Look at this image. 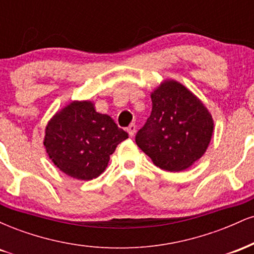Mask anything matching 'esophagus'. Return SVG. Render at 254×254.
Returning <instances> with one entry per match:
<instances>
[{
  "mask_svg": "<svg viewBox=\"0 0 254 254\" xmlns=\"http://www.w3.org/2000/svg\"><path fill=\"white\" fill-rule=\"evenodd\" d=\"M127 133H129V135L132 137L136 133V125L135 124H131L130 127L127 129Z\"/></svg>",
  "mask_w": 254,
  "mask_h": 254,
  "instance_id": "esophagus-1",
  "label": "esophagus"
}]
</instances>
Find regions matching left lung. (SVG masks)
Segmentation results:
<instances>
[{
	"label": "left lung",
	"instance_id": "obj_1",
	"mask_svg": "<svg viewBox=\"0 0 254 254\" xmlns=\"http://www.w3.org/2000/svg\"><path fill=\"white\" fill-rule=\"evenodd\" d=\"M150 97V117L137 132L136 143L161 170H186L208 149L214 132L212 116L176 80H165Z\"/></svg>",
	"mask_w": 254,
	"mask_h": 254
}]
</instances>
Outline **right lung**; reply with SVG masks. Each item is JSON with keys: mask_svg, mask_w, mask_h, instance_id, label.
Wrapping results in <instances>:
<instances>
[{"mask_svg": "<svg viewBox=\"0 0 254 254\" xmlns=\"http://www.w3.org/2000/svg\"><path fill=\"white\" fill-rule=\"evenodd\" d=\"M127 138L109 115L89 100L71 101L49 121L44 145L55 166L66 176L92 180L109 165L117 145Z\"/></svg>", "mask_w": 254, "mask_h": 254, "instance_id": "right-lung-1", "label": "right lung"}]
</instances>
